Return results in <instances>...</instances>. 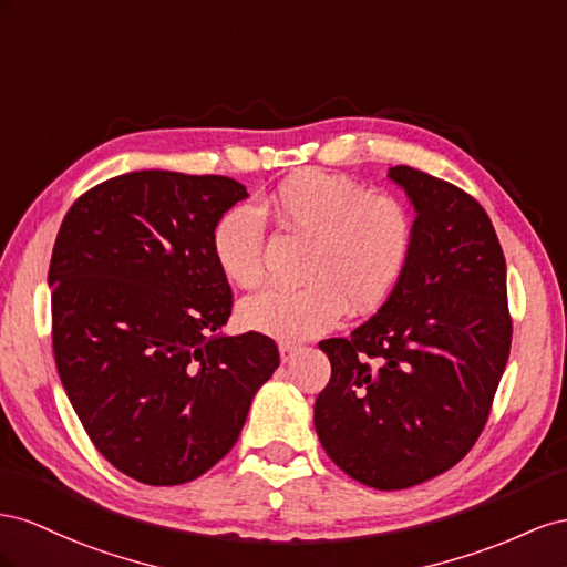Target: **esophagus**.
<instances>
[{
    "label": "esophagus",
    "instance_id": "34e87169",
    "mask_svg": "<svg viewBox=\"0 0 567 567\" xmlns=\"http://www.w3.org/2000/svg\"><path fill=\"white\" fill-rule=\"evenodd\" d=\"M280 359L287 363V361H292V355L299 351V347L297 344H289V342H280Z\"/></svg>",
    "mask_w": 567,
    "mask_h": 567
}]
</instances>
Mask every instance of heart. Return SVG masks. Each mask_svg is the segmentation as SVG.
Wrapping results in <instances>:
<instances>
[{
  "mask_svg": "<svg viewBox=\"0 0 567 567\" xmlns=\"http://www.w3.org/2000/svg\"><path fill=\"white\" fill-rule=\"evenodd\" d=\"M268 212L285 228L311 237L301 287H266L239 303L245 328L299 342L332 330L344 309L363 316L380 309L401 282L413 254L415 225L390 194H373L349 177L301 171L270 192ZM266 223L251 204L223 212L212 254L225 280L251 287L264 270Z\"/></svg>",
  "mask_w": 567,
  "mask_h": 567,
  "instance_id": "1",
  "label": "heart"
}]
</instances>
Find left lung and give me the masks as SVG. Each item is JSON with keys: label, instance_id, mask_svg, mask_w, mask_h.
I'll return each instance as SVG.
<instances>
[{"label": "left lung", "instance_id": "left-lung-1", "mask_svg": "<svg viewBox=\"0 0 567 567\" xmlns=\"http://www.w3.org/2000/svg\"><path fill=\"white\" fill-rule=\"evenodd\" d=\"M415 212L394 292L349 337L322 339L332 375L316 399L326 454L375 489L454 467L487 423L511 351L506 258L487 212L411 166L386 173Z\"/></svg>", "mask_w": 567, "mask_h": 567}]
</instances>
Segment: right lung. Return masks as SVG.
I'll use <instances>...</instances> for the list:
<instances>
[{
	"instance_id": "add662e5",
	"label": "right lung",
	"mask_w": 567,
	"mask_h": 567,
	"mask_svg": "<svg viewBox=\"0 0 567 567\" xmlns=\"http://www.w3.org/2000/svg\"><path fill=\"white\" fill-rule=\"evenodd\" d=\"M247 197L225 175L135 171L85 192L59 228L47 278L59 378L96 451L137 482L214 467L280 365L270 337L220 332L233 295L212 233Z\"/></svg>"
}]
</instances>
